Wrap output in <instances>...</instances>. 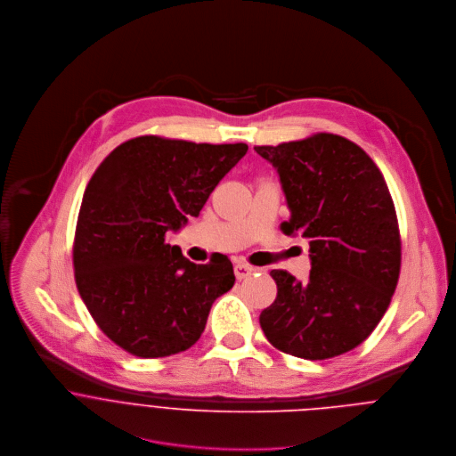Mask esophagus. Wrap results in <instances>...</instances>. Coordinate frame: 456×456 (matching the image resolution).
I'll use <instances>...</instances> for the list:
<instances>
[{
  "instance_id": "esophagus-1",
  "label": "esophagus",
  "mask_w": 456,
  "mask_h": 456,
  "mask_svg": "<svg viewBox=\"0 0 456 456\" xmlns=\"http://www.w3.org/2000/svg\"><path fill=\"white\" fill-rule=\"evenodd\" d=\"M233 271H235V278H237L239 281H242L244 278H248V276L253 273V267H249V265H246V264H235Z\"/></svg>"
}]
</instances>
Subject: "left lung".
<instances>
[{
    "instance_id": "8db88e82",
    "label": "left lung",
    "mask_w": 456,
    "mask_h": 456,
    "mask_svg": "<svg viewBox=\"0 0 456 456\" xmlns=\"http://www.w3.org/2000/svg\"><path fill=\"white\" fill-rule=\"evenodd\" d=\"M255 151L278 169L290 210L283 233L307 239L311 258L305 283L271 271L278 296L260 325L285 354L341 355L373 332L398 283L402 240L387 183L368 153L336 134Z\"/></svg>"
}]
</instances>
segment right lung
Wrapping results in <instances>:
<instances>
[{
	"label": "right lung",
	"instance_id": "right-lung-1",
	"mask_svg": "<svg viewBox=\"0 0 456 456\" xmlns=\"http://www.w3.org/2000/svg\"><path fill=\"white\" fill-rule=\"evenodd\" d=\"M246 152V143L140 136L95 169L77 216L74 274L95 323L126 352L155 359L187 350L233 287L226 256L198 265L164 237L200 216Z\"/></svg>",
	"mask_w": 456,
	"mask_h": 456
}]
</instances>
